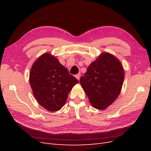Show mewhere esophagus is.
<instances>
[{"label":"esophagus","mask_w":151,"mask_h":151,"mask_svg":"<svg viewBox=\"0 0 151 151\" xmlns=\"http://www.w3.org/2000/svg\"><path fill=\"white\" fill-rule=\"evenodd\" d=\"M76 78L78 79V80H79V79H80V77H81V74H77V75H76V76H75Z\"/></svg>","instance_id":"obj_1"}]
</instances>
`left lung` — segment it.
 Returning <instances> with one entry per match:
<instances>
[{
  "label": "left lung",
  "mask_w": 151,
  "mask_h": 151,
  "mask_svg": "<svg viewBox=\"0 0 151 151\" xmlns=\"http://www.w3.org/2000/svg\"><path fill=\"white\" fill-rule=\"evenodd\" d=\"M120 62L108 53H103L88 67L80 83L93 106L104 109L119 96L124 80Z\"/></svg>",
  "instance_id": "obj_1"
}]
</instances>
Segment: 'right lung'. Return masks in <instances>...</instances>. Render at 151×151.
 <instances>
[{
	"label": "right lung",
	"instance_id": "1",
	"mask_svg": "<svg viewBox=\"0 0 151 151\" xmlns=\"http://www.w3.org/2000/svg\"><path fill=\"white\" fill-rule=\"evenodd\" d=\"M29 83L41 106L50 111H56L65 104L68 93L79 81L69 74L55 57L46 53L32 66Z\"/></svg>",
	"mask_w": 151,
	"mask_h": 151
}]
</instances>
